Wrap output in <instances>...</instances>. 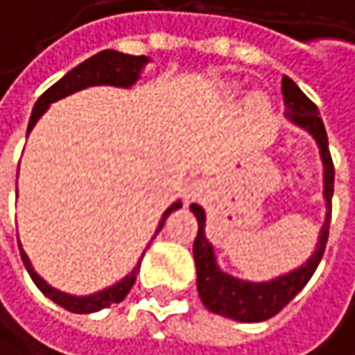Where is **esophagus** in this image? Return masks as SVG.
<instances>
[{"mask_svg": "<svg viewBox=\"0 0 355 355\" xmlns=\"http://www.w3.org/2000/svg\"><path fill=\"white\" fill-rule=\"evenodd\" d=\"M208 193V183L204 179H193L191 183H187V198L189 200H200Z\"/></svg>", "mask_w": 355, "mask_h": 355, "instance_id": "1", "label": "esophagus"}]
</instances>
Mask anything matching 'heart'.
<instances>
[{
	"mask_svg": "<svg viewBox=\"0 0 355 355\" xmlns=\"http://www.w3.org/2000/svg\"><path fill=\"white\" fill-rule=\"evenodd\" d=\"M250 107H252L254 112L262 114V112H266V110H268V103H266V99H264L262 95H254V97L250 99Z\"/></svg>",
	"mask_w": 355,
	"mask_h": 355,
	"instance_id": "heart-1",
	"label": "heart"
}]
</instances>
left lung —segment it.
<instances>
[{"label":"left lung","instance_id":"8db88e82","mask_svg":"<svg viewBox=\"0 0 355 355\" xmlns=\"http://www.w3.org/2000/svg\"><path fill=\"white\" fill-rule=\"evenodd\" d=\"M283 99H285V116L308 130L314 141L318 143L322 166H324V202H327V218L318 235V243L314 254L306 264L300 268L277 277L266 283H250L235 279L218 268L214 245L206 239V212L202 206L191 204V212L198 218V237L193 241V258L198 268V293L204 306L220 316L239 320V322H262L279 314L312 279L314 270L318 268L327 241H329V227H331V200L335 187V168L329 151V139L324 124L320 120V112L306 97V93L289 78L283 76L281 83Z\"/></svg>","mask_w":355,"mask_h":355}]
</instances>
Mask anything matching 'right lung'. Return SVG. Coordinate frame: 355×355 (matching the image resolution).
Here are the masks:
<instances>
[{"label": "right lung", "instance_id": "obj_1", "mask_svg": "<svg viewBox=\"0 0 355 355\" xmlns=\"http://www.w3.org/2000/svg\"><path fill=\"white\" fill-rule=\"evenodd\" d=\"M147 62H149V58H145V55H128V53L114 51V49H103V51L95 53L93 58L85 60L83 64H78L76 68H72L68 74H64L55 85H51V87L37 99V103H35V107H33V116H31V120H28L26 132L33 130V126L37 124V120H39V118L45 114V110L49 107V103H53V101H58V99H62V97L74 93V91L87 89V87H95V85L130 87L132 83H137V78H139V74H141V70L145 68ZM16 179H18V174H16ZM179 208H181V202H176V204H172V206L164 212V216H162V220H159L155 233L162 231V227H164L166 218L170 216V212L179 210ZM18 245H20V243H18ZM147 248H149V245H147ZM143 254H145V252H143ZM20 256H22V262H24V266H26V270H28L33 283L39 287V291H41L43 295H47L53 304H58V306H62L64 310L74 312V314L99 312L101 308H107V306H112V304L122 302V300L126 297V293L130 291V287L135 285L137 272H139V266H141V260H143V256H141L139 262H137V266H135L122 281H118L116 285H112V287H107V289H103V291H97V293L78 297V295L62 293V291L53 289L51 285H47V283L35 272V268H33L28 256L24 254L22 245H20Z\"/></svg>", "mask_w": 355, "mask_h": 355}]
</instances>
